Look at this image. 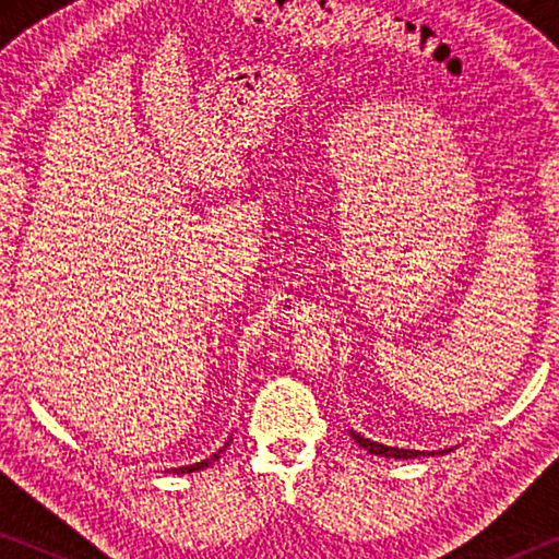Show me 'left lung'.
I'll return each instance as SVG.
<instances>
[{"label":"left lung","mask_w":559,"mask_h":559,"mask_svg":"<svg viewBox=\"0 0 559 559\" xmlns=\"http://www.w3.org/2000/svg\"><path fill=\"white\" fill-rule=\"evenodd\" d=\"M353 433V439L359 443V447L367 449L374 456H386V459H416V456H433V451H416V449H396V447H384L380 441H370L365 437H359L357 431H349ZM437 453H447V451H437Z\"/></svg>","instance_id":"1"}]
</instances>
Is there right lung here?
<instances>
[{
  "instance_id": "1",
  "label": "right lung",
  "mask_w": 559,
  "mask_h": 559,
  "mask_svg": "<svg viewBox=\"0 0 559 559\" xmlns=\"http://www.w3.org/2000/svg\"><path fill=\"white\" fill-rule=\"evenodd\" d=\"M226 447H229V441H226L224 447L214 453V456L204 459V461H200V463H189V466H179V468H173V473H192V471H202V468H206V466H212V461L219 459V453H222Z\"/></svg>"
}]
</instances>
